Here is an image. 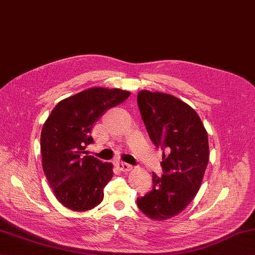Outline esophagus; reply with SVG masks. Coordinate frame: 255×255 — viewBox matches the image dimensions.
Wrapping results in <instances>:
<instances>
[{"label": "esophagus", "instance_id": "34e87169", "mask_svg": "<svg viewBox=\"0 0 255 255\" xmlns=\"http://www.w3.org/2000/svg\"><path fill=\"white\" fill-rule=\"evenodd\" d=\"M116 167L120 169L121 171L123 172H128L132 169V166L127 164V162H124V161H117L116 162Z\"/></svg>", "mask_w": 255, "mask_h": 255}]
</instances>
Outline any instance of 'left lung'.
I'll return each instance as SVG.
<instances>
[{"mask_svg": "<svg viewBox=\"0 0 255 255\" xmlns=\"http://www.w3.org/2000/svg\"><path fill=\"white\" fill-rule=\"evenodd\" d=\"M138 107L149 139L162 151L164 174L153 172V188L136 199L152 220L179 214L197 194L209 161L208 133L198 114L171 95L141 90Z\"/></svg>", "mask_w": 255, "mask_h": 255, "instance_id": "left-lung-1", "label": "left lung"}]
</instances>
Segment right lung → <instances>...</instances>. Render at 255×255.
Instances as JSON below:
<instances>
[{"instance_id": "1", "label": "right lung", "mask_w": 255, "mask_h": 255, "mask_svg": "<svg viewBox=\"0 0 255 255\" xmlns=\"http://www.w3.org/2000/svg\"><path fill=\"white\" fill-rule=\"evenodd\" d=\"M129 96V91L117 88H89L60 101L45 122L41 133L43 170L64 207L87 211L103 200L113 165L87 155L85 148L94 143L95 123Z\"/></svg>"}]
</instances>
